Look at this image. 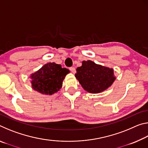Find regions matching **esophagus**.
I'll use <instances>...</instances> for the list:
<instances>
[{
	"instance_id": "esophagus-1",
	"label": "esophagus",
	"mask_w": 148,
	"mask_h": 148,
	"mask_svg": "<svg viewBox=\"0 0 148 148\" xmlns=\"http://www.w3.org/2000/svg\"><path fill=\"white\" fill-rule=\"evenodd\" d=\"M69 69H70V71L72 72V73L75 74V72H76V69H75V68H74V67H71Z\"/></svg>"
}]
</instances>
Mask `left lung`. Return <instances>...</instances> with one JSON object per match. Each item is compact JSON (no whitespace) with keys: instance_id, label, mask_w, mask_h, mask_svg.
<instances>
[{"instance_id":"left-lung-1","label":"left lung","mask_w":148,"mask_h":148,"mask_svg":"<svg viewBox=\"0 0 148 148\" xmlns=\"http://www.w3.org/2000/svg\"><path fill=\"white\" fill-rule=\"evenodd\" d=\"M75 77L86 91L97 94L106 90L116 80L114 69L96 64L93 61H82L77 67Z\"/></svg>"}]
</instances>
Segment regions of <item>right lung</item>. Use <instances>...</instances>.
Listing matches in <instances>:
<instances>
[{"instance_id": "add662e5", "label": "right lung", "mask_w": 148, "mask_h": 148, "mask_svg": "<svg viewBox=\"0 0 148 148\" xmlns=\"http://www.w3.org/2000/svg\"><path fill=\"white\" fill-rule=\"evenodd\" d=\"M69 72V69H62L61 64L48 62L31 74L32 88L43 95H53L61 88L62 82Z\"/></svg>"}]
</instances>
